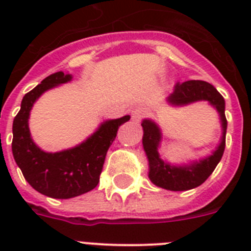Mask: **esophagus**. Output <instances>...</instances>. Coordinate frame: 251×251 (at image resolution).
I'll return each mask as SVG.
<instances>
[{
  "instance_id": "34e87169",
  "label": "esophagus",
  "mask_w": 251,
  "mask_h": 251,
  "mask_svg": "<svg viewBox=\"0 0 251 251\" xmlns=\"http://www.w3.org/2000/svg\"><path fill=\"white\" fill-rule=\"evenodd\" d=\"M147 114V109L143 108V106H137L132 110V121L139 122L145 115Z\"/></svg>"
}]
</instances>
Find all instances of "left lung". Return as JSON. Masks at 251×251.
Segmentation results:
<instances>
[{"label":"left lung","mask_w":251,"mask_h":251,"mask_svg":"<svg viewBox=\"0 0 251 251\" xmlns=\"http://www.w3.org/2000/svg\"><path fill=\"white\" fill-rule=\"evenodd\" d=\"M171 106H186L197 101H207L219 114L221 124V137L217 147L211 154L186 163H171L159 154V146L163 139L161 127L153 119L142 121L143 127V150L148 159V177L153 185L170 191H187L202 185L219 165L225 150V137L227 122L225 117V100L216 88L207 81L188 80L176 83L174 92L167 97Z\"/></svg>","instance_id":"obj_1"}]
</instances>
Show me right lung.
<instances>
[{
  "mask_svg": "<svg viewBox=\"0 0 251 251\" xmlns=\"http://www.w3.org/2000/svg\"><path fill=\"white\" fill-rule=\"evenodd\" d=\"M72 80L73 75L69 73L49 75L25 94L21 109L13 119L15 162L31 187L52 199H73L97 187L108 148L117 137L118 128L130 119V115H124L101 122L94 133L75 147L59 152L41 150L31 137L28 127L31 109L44 93Z\"/></svg>",
  "mask_w": 251,
  "mask_h": 251,
  "instance_id": "obj_1",
  "label": "right lung"
}]
</instances>
